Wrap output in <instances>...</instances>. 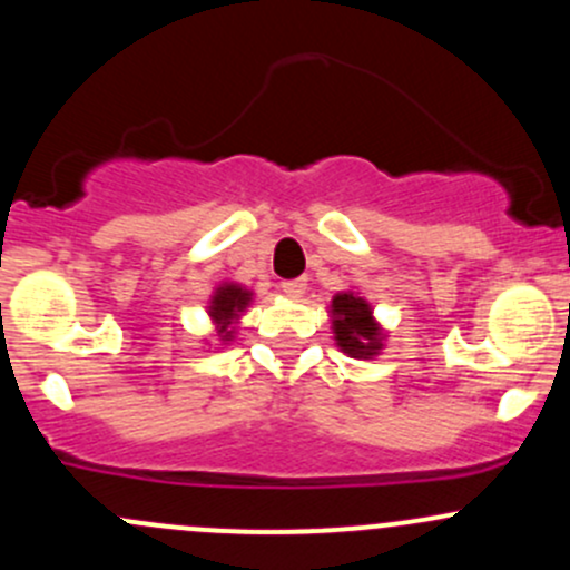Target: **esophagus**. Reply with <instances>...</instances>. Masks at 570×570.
Masks as SVG:
<instances>
[{"label": "esophagus", "mask_w": 570, "mask_h": 570, "mask_svg": "<svg viewBox=\"0 0 570 570\" xmlns=\"http://www.w3.org/2000/svg\"><path fill=\"white\" fill-rule=\"evenodd\" d=\"M305 286H308V281H305V278H289V281H281V289H284L286 295H292V297H299V295H303Z\"/></svg>", "instance_id": "obj_1"}]
</instances>
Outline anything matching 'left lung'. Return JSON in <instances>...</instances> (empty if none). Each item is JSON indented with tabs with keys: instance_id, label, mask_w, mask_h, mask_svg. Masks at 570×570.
I'll return each mask as SVG.
<instances>
[{
	"instance_id": "left-lung-1",
	"label": "left lung",
	"mask_w": 570,
	"mask_h": 570,
	"mask_svg": "<svg viewBox=\"0 0 570 570\" xmlns=\"http://www.w3.org/2000/svg\"><path fill=\"white\" fill-rule=\"evenodd\" d=\"M333 316L335 341L343 352L362 356V360H371L379 352L381 333L365 299L354 295H337L333 299Z\"/></svg>"
}]
</instances>
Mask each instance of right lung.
Returning <instances> with one entry per match:
<instances>
[{
  "mask_svg": "<svg viewBox=\"0 0 570 570\" xmlns=\"http://www.w3.org/2000/svg\"><path fill=\"white\" fill-rule=\"evenodd\" d=\"M248 299H252V295H248V292H243L240 286H233V284L218 286L216 295H214V303H210V316H214L218 324H229L237 316V311L246 308ZM224 337H229V335H224Z\"/></svg>",
  "mask_w": 570,
  "mask_h": 570,
  "instance_id": "add662e5",
  "label": "right lung"
}]
</instances>
